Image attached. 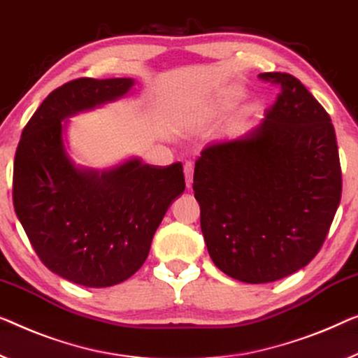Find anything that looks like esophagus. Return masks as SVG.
<instances>
[{
    "label": "esophagus",
    "instance_id": "34e87169",
    "mask_svg": "<svg viewBox=\"0 0 358 358\" xmlns=\"http://www.w3.org/2000/svg\"><path fill=\"white\" fill-rule=\"evenodd\" d=\"M185 180H186V188H191V183H193V172H194V165L191 162L185 164Z\"/></svg>",
    "mask_w": 358,
    "mask_h": 358
}]
</instances>
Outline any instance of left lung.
<instances>
[{
    "instance_id": "left-lung-1",
    "label": "left lung",
    "mask_w": 358,
    "mask_h": 358,
    "mask_svg": "<svg viewBox=\"0 0 358 358\" xmlns=\"http://www.w3.org/2000/svg\"><path fill=\"white\" fill-rule=\"evenodd\" d=\"M259 77L280 87L265 120L236 140L207 145L193 178L210 259L250 285L285 278L315 257L343 191L328 112L289 73Z\"/></svg>"
}]
</instances>
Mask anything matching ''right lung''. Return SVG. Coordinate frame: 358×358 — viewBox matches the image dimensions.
<instances>
[{"label":"right lung","mask_w":358,"mask_h":358,"mask_svg":"<svg viewBox=\"0 0 358 358\" xmlns=\"http://www.w3.org/2000/svg\"><path fill=\"white\" fill-rule=\"evenodd\" d=\"M133 78H77L48 94L20 136L13 201L40 260L87 287L130 278L145 264L154 233L185 191L181 162L167 167L138 157L109 170L77 167L64 146L62 120L115 101Z\"/></svg>","instance_id":"right-lung-1"}]
</instances>
